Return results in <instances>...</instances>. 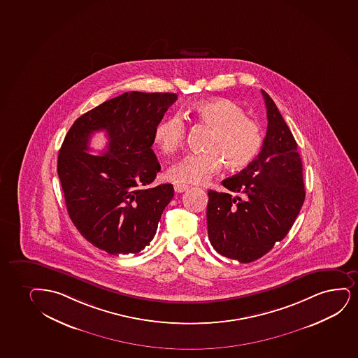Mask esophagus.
Wrapping results in <instances>:
<instances>
[{
	"label": "esophagus",
	"mask_w": 358,
	"mask_h": 358,
	"mask_svg": "<svg viewBox=\"0 0 358 358\" xmlns=\"http://www.w3.org/2000/svg\"><path fill=\"white\" fill-rule=\"evenodd\" d=\"M188 185H173V189H175V192L176 193H183V192H185V190H188Z\"/></svg>",
	"instance_id": "esophagus-1"
}]
</instances>
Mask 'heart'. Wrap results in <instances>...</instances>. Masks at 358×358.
I'll list each match as a JSON object with an SVG mask.
<instances>
[{
	"mask_svg": "<svg viewBox=\"0 0 358 358\" xmlns=\"http://www.w3.org/2000/svg\"><path fill=\"white\" fill-rule=\"evenodd\" d=\"M196 122L211 129L203 153L183 157L169 169V178L176 183L201 185L225 168L238 171L253 162L263 145V131L256 120L246 117L243 107L228 99L199 102L192 108ZM185 122L180 115L162 120L155 130L157 146L171 155L185 143Z\"/></svg>",
	"mask_w": 358,
	"mask_h": 358,
	"instance_id": "b5f03b06",
	"label": "heart"
}]
</instances>
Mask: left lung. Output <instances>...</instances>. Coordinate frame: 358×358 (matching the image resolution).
Wrapping results in <instances>:
<instances>
[{
    "label": "left lung",
    "mask_w": 358,
    "mask_h": 358,
    "mask_svg": "<svg viewBox=\"0 0 358 358\" xmlns=\"http://www.w3.org/2000/svg\"><path fill=\"white\" fill-rule=\"evenodd\" d=\"M262 95L268 128L259 155L222 181L228 193L208 190L210 243L220 255L240 263L259 259L281 241L305 200L296 140L273 99L264 90Z\"/></svg>",
    "instance_id": "left-lung-1"
}]
</instances>
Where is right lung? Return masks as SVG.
Instances as JSON below:
<instances>
[{"label":"right lung","mask_w":358,"mask_h":358,"mask_svg":"<svg viewBox=\"0 0 358 358\" xmlns=\"http://www.w3.org/2000/svg\"><path fill=\"white\" fill-rule=\"evenodd\" d=\"M173 93L130 92L80 115L59 150L58 175L67 212L84 238L110 255L138 253L155 238L170 183L150 187L160 171L155 130ZM107 131L102 155L89 154L96 131Z\"/></svg>","instance_id":"1"}]
</instances>
